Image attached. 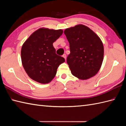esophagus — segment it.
<instances>
[{
  "instance_id": "34e87169",
  "label": "esophagus",
  "mask_w": 126,
  "mask_h": 126,
  "mask_svg": "<svg viewBox=\"0 0 126 126\" xmlns=\"http://www.w3.org/2000/svg\"><path fill=\"white\" fill-rule=\"evenodd\" d=\"M63 58H64V59L65 60H66V55L65 54H64L63 55Z\"/></svg>"
}]
</instances>
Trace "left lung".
<instances>
[{
  "mask_svg": "<svg viewBox=\"0 0 126 126\" xmlns=\"http://www.w3.org/2000/svg\"><path fill=\"white\" fill-rule=\"evenodd\" d=\"M64 33L69 43L70 53L66 61L71 74L82 80L95 76L103 60L104 47L100 37L82 24L66 29Z\"/></svg>",
  "mask_w": 126,
  "mask_h": 126,
  "instance_id": "obj_1",
  "label": "left lung"
}]
</instances>
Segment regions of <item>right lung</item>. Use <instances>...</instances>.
Listing matches in <instances>:
<instances>
[{
    "mask_svg": "<svg viewBox=\"0 0 126 126\" xmlns=\"http://www.w3.org/2000/svg\"><path fill=\"white\" fill-rule=\"evenodd\" d=\"M63 30L42 28L32 33L21 49L22 63L30 78L42 84L49 83L56 76L58 67L65 62L53 47Z\"/></svg>",
    "mask_w": 126,
    "mask_h": 126,
    "instance_id": "right-lung-1",
    "label": "right lung"
}]
</instances>
